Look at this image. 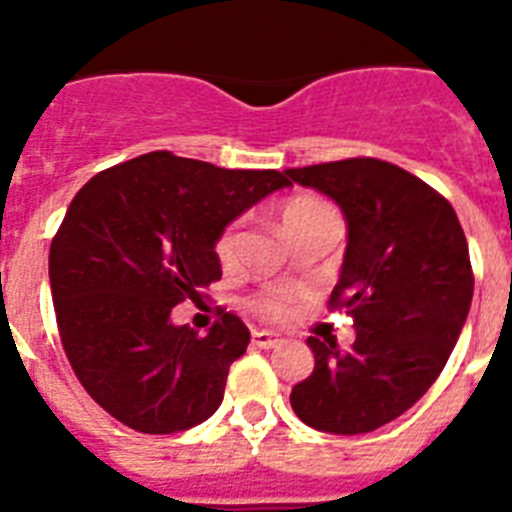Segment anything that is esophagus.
<instances>
[{"mask_svg":"<svg viewBox=\"0 0 512 512\" xmlns=\"http://www.w3.org/2000/svg\"><path fill=\"white\" fill-rule=\"evenodd\" d=\"M252 345H257V348H276V345H281V337L273 335V332H265V329H255L252 332Z\"/></svg>","mask_w":512,"mask_h":512,"instance_id":"esophagus-1","label":"esophagus"}]
</instances>
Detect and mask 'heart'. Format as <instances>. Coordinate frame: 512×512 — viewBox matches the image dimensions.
I'll use <instances>...</instances> for the list:
<instances>
[{
	"label": "heart",
	"instance_id": "1",
	"mask_svg": "<svg viewBox=\"0 0 512 512\" xmlns=\"http://www.w3.org/2000/svg\"><path fill=\"white\" fill-rule=\"evenodd\" d=\"M335 209L329 207L327 201L316 199V196H295L289 199L281 209V225L287 236H292L295 231H300L303 225L319 220V217L329 215ZM233 252H236V225H225L220 236L215 241V255L223 265H228L233 260ZM249 308L255 313H260L263 319H284L289 313V295L281 292V289H265V292H257V295L249 297Z\"/></svg>",
	"mask_w": 512,
	"mask_h": 512
}]
</instances>
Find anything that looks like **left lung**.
Here are the masks:
<instances>
[{
    "label": "left lung",
    "mask_w": 512,
    "mask_h": 512,
    "mask_svg": "<svg viewBox=\"0 0 512 512\" xmlns=\"http://www.w3.org/2000/svg\"><path fill=\"white\" fill-rule=\"evenodd\" d=\"M340 204L348 249L329 308L356 342L308 337L316 366L289 404L305 425L369 433L420 401L446 366L473 300L468 241L452 204L396 164L356 156L287 170Z\"/></svg>",
    "instance_id": "left-lung-1"
}]
</instances>
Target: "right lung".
Here are the masks:
<instances>
[{
  "label": "right lung",
  "instance_id": "1",
  "mask_svg": "<svg viewBox=\"0 0 512 512\" xmlns=\"http://www.w3.org/2000/svg\"><path fill=\"white\" fill-rule=\"evenodd\" d=\"M284 185V172L151 151L79 188L50 244L52 303L76 380L114 420L167 436L215 414L249 329L217 311L199 335L172 308L223 276L225 225Z\"/></svg>",
  "mask_w": 512,
  "mask_h": 512
}]
</instances>
